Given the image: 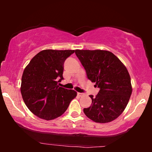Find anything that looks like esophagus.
<instances>
[{"label":"esophagus","mask_w":152,"mask_h":152,"mask_svg":"<svg viewBox=\"0 0 152 152\" xmlns=\"http://www.w3.org/2000/svg\"><path fill=\"white\" fill-rule=\"evenodd\" d=\"M77 95H78V96H80V97H82V96H83V95H84V94H83V93H77Z\"/></svg>","instance_id":"1"}]
</instances>
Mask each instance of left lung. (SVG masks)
Returning a JSON list of instances; mask_svg holds the SVG:
<instances>
[{
	"label": "left lung",
	"instance_id": "1",
	"mask_svg": "<svg viewBox=\"0 0 152 152\" xmlns=\"http://www.w3.org/2000/svg\"><path fill=\"white\" fill-rule=\"evenodd\" d=\"M75 54L86 70L87 77L99 88L91 106L84 113L93 121L107 123L121 115L132 93L131 77L126 66L107 50H75Z\"/></svg>",
	"mask_w": 152,
	"mask_h": 152
}]
</instances>
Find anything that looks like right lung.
<instances>
[{
	"instance_id": "obj_1",
	"label": "right lung",
	"mask_w": 152,
	"mask_h": 152,
	"mask_svg": "<svg viewBox=\"0 0 152 152\" xmlns=\"http://www.w3.org/2000/svg\"><path fill=\"white\" fill-rule=\"evenodd\" d=\"M74 53V50H43L25 68L20 92L27 107L38 118L51 120L59 117L77 96L76 91L58 85L64 80V61Z\"/></svg>"
}]
</instances>
